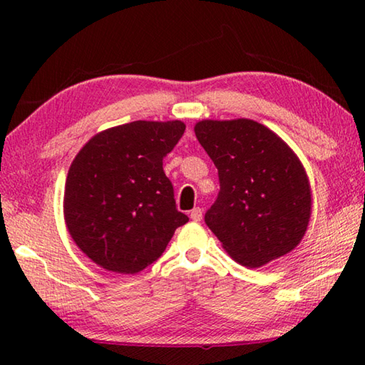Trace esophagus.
Masks as SVG:
<instances>
[{
  "label": "esophagus",
  "instance_id": "obj_1",
  "mask_svg": "<svg viewBox=\"0 0 365 365\" xmlns=\"http://www.w3.org/2000/svg\"><path fill=\"white\" fill-rule=\"evenodd\" d=\"M190 217H191V220H195V222L202 220V209L201 207H195L193 211L190 212Z\"/></svg>",
  "mask_w": 365,
  "mask_h": 365
}]
</instances>
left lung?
<instances>
[{
    "instance_id": "1",
    "label": "left lung",
    "mask_w": 365,
    "mask_h": 365,
    "mask_svg": "<svg viewBox=\"0 0 365 365\" xmlns=\"http://www.w3.org/2000/svg\"><path fill=\"white\" fill-rule=\"evenodd\" d=\"M195 133L220 183L205 220L228 255L255 269L294 250L312 202L306 170L285 141L250 119L201 120Z\"/></svg>"
}]
</instances>
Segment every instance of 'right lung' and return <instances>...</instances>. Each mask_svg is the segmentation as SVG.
I'll list each match as a JSON object with an SVG mask.
<instances>
[{"label": "right lung", "mask_w": 365, "mask_h": 365, "mask_svg": "<svg viewBox=\"0 0 365 365\" xmlns=\"http://www.w3.org/2000/svg\"><path fill=\"white\" fill-rule=\"evenodd\" d=\"M185 132L180 120H135L95 135L73 159L64 217L91 261L137 274L163 256L188 217L177 209L163 159Z\"/></svg>", "instance_id": "right-lung-1"}]
</instances>
